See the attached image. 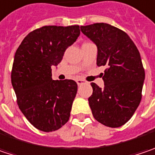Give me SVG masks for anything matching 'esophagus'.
Instances as JSON below:
<instances>
[{
    "mask_svg": "<svg viewBox=\"0 0 155 155\" xmlns=\"http://www.w3.org/2000/svg\"><path fill=\"white\" fill-rule=\"evenodd\" d=\"M77 84L78 85H81L83 84H84V80H82V79H77Z\"/></svg>",
    "mask_w": 155,
    "mask_h": 155,
    "instance_id": "obj_1",
    "label": "esophagus"
}]
</instances>
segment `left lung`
I'll return each mask as SVG.
<instances>
[{"label": "left lung", "instance_id": "left-lung-1", "mask_svg": "<svg viewBox=\"0 0 155 155\" xmlns=\"http://www.w3.org/2000/svg\"><path fill=\"white\" fill-rule=\"evenodd\" d=\"M81 31L97 45V65L106 66L104 88L91 84L92 115L105 127H120L132 118L142 97L145 70L140 52L125 31L108 23L81 26Z\"/></svg>", "mask_w": 155, "mask_h": 155}]
</instances>
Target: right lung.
Masks as SVG:
<instances>
[{
	"label": "right lung",
	"mask_w": 155,
	"mask_h": 155,
	"mask_svg": "<svg viewBox=\"0 0 155 155\" xmlns=\"http://www.w3.org/2000/svg\"><path fill=\"white\" fill-rule=\"evenodd\" d=\"M79 34L78 25L43 26L28 33L15 52L11 82L16 102L38 130L56 131L70 119L78 84L70 79L53 80L51 67L61 62Z\"/></svg>",
	"instance_id": "1"
}]
</instances>
